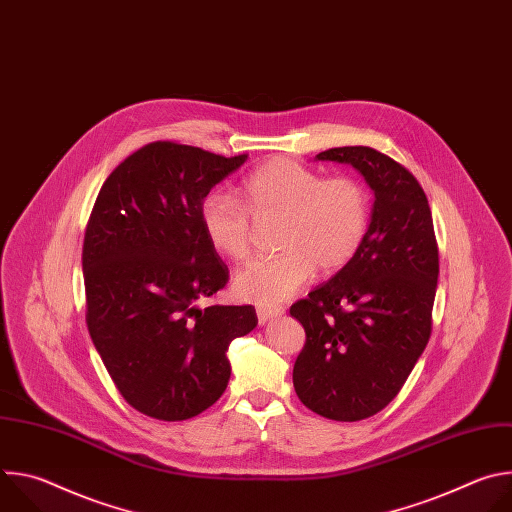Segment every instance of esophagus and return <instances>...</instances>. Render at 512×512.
I'll return each mask as SVG.
<instances>
[{
	"label": "esophagus",
	"instance_id": "34e87169",
	"mask_svg": "<svg viewBox=\"0 0 512 512\" xmlns=\"http://www.w3.org/2000/svg\"><path fill=\"white\" fill-rule=\"evenodd\" d=\"M283 314V308L281 306H259L257 308V318H259V324H265L277 316Z\"/></svg>",
	"mask_w": 512,
	"mask_h": 512
}]
</instances>
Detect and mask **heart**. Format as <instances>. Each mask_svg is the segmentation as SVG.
<instances>
[{"mask_svg":"<svg viewBox=\"0 0 512 512\" xmlns=\"http://www.w3.org/2000/svg\"><path fill=\"white\" fill-rule=\"evenodd\" d=\"M245 204L214 192L202 202L200 218L210 247L231 261L251 253V214L281 218L277 249L237 273L235 294L259 306H275L314 275L336 273L358 253L371 223V194L350 176L326 180L298 162L275 158L245 182Z\"/></svg>","mask_w":512,"mask_h":512,"instance_id":"heart-1","label":"heart"}]
</instances>
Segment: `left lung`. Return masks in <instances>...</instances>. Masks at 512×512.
Returning <instances> with one entry per match:
<instances>
[{"label": "left lung", "instance_id": "8db88e82", "mask_svg": "<svg viewBox=\"0 0 512 512\" xmlns=\"http://www.w3.org/2000/svg\"><path fill=\"white\" fill-rule=\"evenodd\" d=\"M316 160L350 164L375 202L352 261L289 308L306 330L294 387L314 413L360 421L397 397L427 346L440 257L427 196L407 168L367 145Z\"/></svg>", "mask_w": 512, "mask_h": 512}]
</instances>
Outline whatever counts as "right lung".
Listing matches in <instances>:
<instances>
[{
    "mask_svg": "<svg viewBox=\"0 0 512 512\" xmlns=\"http://www.w3.org/2000/svg\"><path fill=\"white\" fill-rule=\"evenodd\" d=\"M192 145L154 141L105 180L83 245L87 328L123 399L184 421L229 385V344L257 326L253 306H208L229 269L202 229L206 194L241 168Z\"/></svg>",
    "mask_w": 512,
    "mask_h": 512,
    "instance_id": "right-lung-1",
    "label": "right lung"
}]
</instances>
